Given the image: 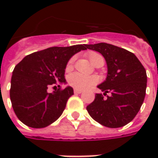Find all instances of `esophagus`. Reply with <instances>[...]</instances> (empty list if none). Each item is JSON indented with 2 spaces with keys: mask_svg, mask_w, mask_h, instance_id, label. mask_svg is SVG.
<instances>
[{
  "mask_svg": "<svg viewBox=\"0 0 158 158\" xmlns=\"http://www.w3.org/2000/svg\"><path fill=\"white\" fill-rule=\"evenodd\" d=\"M74 92H75V94H80V93H82V89H75Z\"/></svg>",
  "mask_w": 158,
  "mask_h": 158,
  "instance_id": "1",
  "label": "esophagus"
}]
</instances>
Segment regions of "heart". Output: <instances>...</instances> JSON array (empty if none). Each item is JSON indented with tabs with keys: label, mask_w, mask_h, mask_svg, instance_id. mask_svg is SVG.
Wrapping results in <instances>:
<instances>
[{
	"label": "heart",
	"mask_w": 158,
	"mask_h": 158,
	"mask_svg": "<svg viewBox=\"0 0 158 158\" xmlns=\"http://www.w3.org/2000/svg\"><path fill=\"white\" fill-rule=\"evenodd\" d=\"M88 57L92 64H94L98 59L103 58L99 53L95 52H89L88 54ZM74 61H75V57H72L67 64V69L69 70L73 68ZM68 82L70 86L74 88L78 89H84L89 88L95 84H97L98 82V78L95 76H86L78 72H75V73L70 74L68 78Z\"/></svg>",
	"instance_id": "heart-1"
}]
</instances>
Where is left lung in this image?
<instances>
[{
	"mask_svg": "<svg viewBox=\"0 0 158 158\" xmlns=\"http://www.w3.org/2000/svg\"><path fill=\"white\" fill-rule=\"evenodd\" d=\"M100 52L107 64L106 81L98 86L104 94H96L87 106L90 117L107 127L117 128L128 124L143 105L147 87L146 70L133 53L107 43L86 45ZM111 93L106 99L103 96Z\"/></svg>",
	"mask_w": 158,
	"mask_h": 158,
	"instance_id": "8db88e82",
	"label": "left lung"
}]
</instances>
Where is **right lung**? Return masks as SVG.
I'll return each mask as SVG.
<instances>
[{
  "mask_svg": "<svg viewBox=\"0 0 158 158\" xmlns=\"http://www.w3.org/2000/svg\"><path fill=\"white\" fill-rule=\"evenodd\" d=\"M86 49V45L49 47L25 56L15 66L9 95L15 115L23 124L42 128L60 118L74 94L72 87L61 89L60 86L66 83L67 63L76 52ZM51 85L59 89L49 94L47 89Z\"/></svg>",
  "mask_w": 158,
  "mask_h": 158,
  "instance_id": "1",
  "label": "right lung"
}]
</instances>
